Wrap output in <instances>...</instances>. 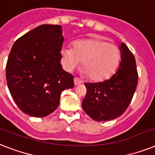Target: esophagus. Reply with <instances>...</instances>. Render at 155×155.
Returning <instances> with one entry per match:
<instances>
[{
    "instance_id": "1",
    "label": "esophagus",
    "mask_w": 155,
    "mask_h": 155,
    "mask_svg": "<svg viewBox=\"0 0 155 155\" xmlns=\"http://www.w3.org/2000/svg\"><path fill=\"white\" fill-rule=\"evenodd\" d=\"M74 84H75V86H77V85H80V84H82V81L79 79V78H74Z\"/></svg>"
}]
</instances>
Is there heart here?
Segmentation results:
<instances>
[{"label":"heart","instance_id":"1","mask_svg":"<svg viewBox=\"0 0 155 155\" xmlns=\"http://www.w3.org/2000/svg\"><path fill=\"white\" fill-rule=\"evenodd\" d=\"M64 68L71 72L82 61L81 73L89 75L92 81L107 80L119 67L121 52L114 45L99 38L79 40L73 48L63 47L60 50Z\"/></svg>","mask_w":155,"mask_h":155}]
</instances>
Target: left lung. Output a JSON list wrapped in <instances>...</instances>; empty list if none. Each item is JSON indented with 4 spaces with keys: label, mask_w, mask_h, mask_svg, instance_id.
Instances as JSON below:
<instances>
[{
    "label": "left lung",
    "mask_w": 155,
    "mask_h": 155,
    "mask_svg": "<svg viewBox=\"0 0 155 155\" xmlns=\"http://www.w3.org/2000/svg\"><path fill=\"white\" fill-rule=\"evenodd\" d=\"M119 50L121 61L109 80L84 84L87 94L82 107L95 121H109L122 115L136 90L139 76L134 56L124 43Z\"/></svg>",
    "instance_id": "obj_1"
}]
</instances>
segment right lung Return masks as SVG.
<instances>
[{
    "label": "right lung",
    "instance_id": "add662e5",
    "mask_svg": "<svg viewBox=\"0 0 155 155\" xmlns=\"http://www.w3.org/2000/svg\"><path fill=\"white\" fill-rule=\"evenodd\" d=\"M60 25H42L12 45L6 64L8 90L21 111L45 117L60 104V95L74 87L73 75L63 70Z\"/></svg>",
    "mask_w": 155,
    "mask_h": 155
}]
</instances>
